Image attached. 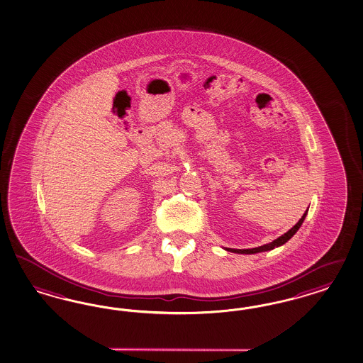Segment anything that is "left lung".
<instances>
[{
	"instance_id": "1",
	"label": "left lung",
	"mask_w": 363,
	"mask_h": 363,
	"mask_svg": "<svg viewBox=\"0 0 363 363\" xmlns=\"http://www.w3.org/2000/svg\"><path fill=\"white\" fill-rule=\"evenodd\" d=\"M306 213H308V211L303 213V216L298 220V223L293 227V228L289 229L286 233H284L282 236H280L279 238H276L274 241H272L269 244H265V245H261L259 248H252V249H232L228 248L227 250L229 252H233V253H242V255H252V253H259V252H264V250H272V249L276 248V247H280L282 244H285V242H288V240L293 238V235L300 229L301 225H302V223H303V220L306 218Z\"/></svg>"
}]
</instances>
